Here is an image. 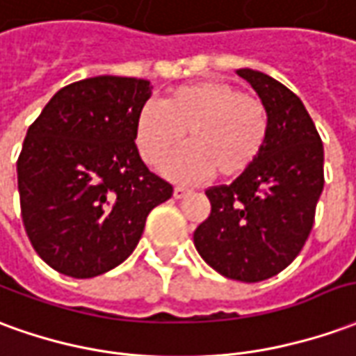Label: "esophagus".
I'll return each mask as SVG.
<instances>
[{
    "label": "esophagus",
    "mask_w": 356,
    "mask_h": 356,
    "mask_svg": "<svg viewBox=\"0 0 356 356\" xmlns=\"http://www.w3.org/2000/svg\"><path fill=\"white\" fill-rule=\"evenodd\" d=\"M188 195H193L191 188H185V186H175L173 188V198H177V200H181V198H185Z\"/></svg>",
    "instance_id": "esophagus-1"
}]
</instances>
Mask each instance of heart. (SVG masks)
Here are the masks:
<instances>
[{"mask_svg":"<svg viewBox=\"0 0 356 356\" xmlns=\"http://www.w3.org/2000/svg\"><path fill=\"white\" fill-rule=\"evenodd\" d=\"M165 165L175 181L218 175L235 179L254 165L270 133V113L256 96L225 81H198L171 90L160 106L146 104L135 121V144L146 165Z\"/></svg>","mask_w":356,"mask_h":356,"instance_id":"obj_1","label":"heart"}]
</instances>
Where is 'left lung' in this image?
<instances>
[{
	"label": "left lung",
	"instance_id": "1",
	"mask_svg": "<svg viewBox=\"0 0 356 356\" xmlns=\"http://www.w3.org/2000/svg\"><path fill=\"white\" fill-rule=\"evenodd\" d=\"M237 74L266 104L270 133L250 170L206 188L212 210L195 247L221 275L256 283L285 270L307 243L324 188V146L297 94L260 71Z\"/></svg>",
	"mask_w": 356,
	"mask_h": 356
}]
</instances>
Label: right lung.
<instances>
[{"instance_id":"1","label":"right lung","mask_w":356,"mask_h":356,"mask_svg":"<svg viewBox=\"0 0 356 356\" xmlns=\"http://www.w3.org/2000/svg\"><path fill=\"white\" fill-rule=\"evenodd\" d=\"M144 79L92 76L61 88L29 127L17 160L24 231L59 273L94 277L131 256L173 186L144 165L135 121Z\"/></svg>"}]
</instances>
